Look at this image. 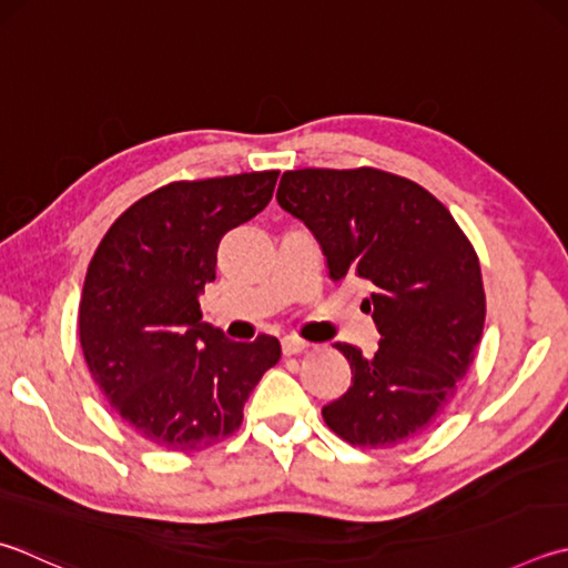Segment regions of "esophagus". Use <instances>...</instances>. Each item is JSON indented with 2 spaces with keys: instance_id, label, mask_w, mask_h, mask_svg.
Instances as JSON below:
<instances>
[{
  "instance_id": "obj_1",
  "label": "esophagus",
  "mask_w": 568,
  "mask_h": 568,
  "mask_svg": "<svg viewBox=\"0 0 568 568\" xmlns=\"http://www.w3.org/2000/svg\"><path fill=\"white\" fill-rule=\"evenodd\" d=\"M283 353L285 355H297V353H305L307 347H311V343H305V339L301 337H283Z\"/></svg>"
}]
</instances>
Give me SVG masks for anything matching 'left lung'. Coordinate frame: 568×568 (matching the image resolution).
<instances>
[{"mask_svg":"<svg viewBox=\"0 0 568 568\" xmlns=\"http://www.w3.org/2000/svg\"><path fill=\"white\" fill-rule=\"evenodd\" d=\"M281 209L305 223L329 281L357 275L379 345L347 343L353 383L323 407L327 427L355 447H395L429 427L467 375L484 329L477 253L452 213L415 181L377 169L283 173Z\"/></svg>","mask_w":568,"mask_h":568,"instance_id":"8db88e82","label":"left lung"}]
</instances>
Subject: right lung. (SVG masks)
Instances as JSON below:
<instances>
[{"instance_id": "1", "label": "right lung", "mask_w": 568, "mask_h": 568, "mask_svg": "<svg viewBox=\"0 0 568 568\" xmlns=\"http://www.w3.org/2000/svg\"><path fill=\"white\" fill-rule=\"evenodd\" d=\"M281 171L179 181L121 213L91 257L79 311L89 373L126 425L169 452L231 437L281 343H233L203 323L199 295L215 281L229 231L273 199Z\"/></svg>"}]
</instances>
